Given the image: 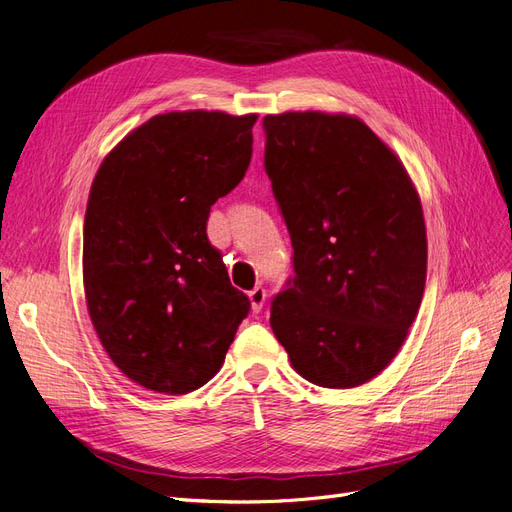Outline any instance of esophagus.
Here are the masks:
<instances>
[{
  "label": "esophagus",
  "mask_w": 512,
  "mask_h": 512,
  "mask_svg": "<svg viewBox=\"0 0 512 512\" xmlns=\"http://www.w3.org/2000/svg\"><path fill=\"white\" fill-rule=\"evenodd\" d=\"M265 301H267V290L262 286H256L252 292H250V303H252V312L258 314L262 307H265Z\"/></svg>",
  "instance_id": "esophagus-1"
}]
</instances>
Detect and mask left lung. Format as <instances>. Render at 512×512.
Returning a JSON list of instances; mask_svg holds the SVG:
<instances>
[{"instance_id": "8db88e82", "label": "left lung", "mask_w": 512, "mask_h": 512, "mask_svg": "<svg viewBox=\"0 0 512 512\" xmlns=\"http://www.w3.org/2000/svg\"><path fill=\"white\" fill-rule=\"evenodd\" d=\"M262 130L294 269L271 301L273 333L305 380L352 389L391 363L421 305V200L361 119L284 113Z\"/></svg>"}]
</instances>
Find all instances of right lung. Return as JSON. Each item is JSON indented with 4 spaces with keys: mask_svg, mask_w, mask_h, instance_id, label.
<instances>
[{
    "mask_svg": "<svg viewBox=\"0 0 512 512\" xmlns=\"http://www.w3.org/2000/svg\"><path fill=\"white\" fill-rule=\"evenodd\" d=\"M254 123L218 111L156 115L108 153L91 185L87 309L113 363L145 389H200L250 314L207 220L245 177Z\"/></svg>",
    "mask_w": 512,
    "mask_h": 512,
    "instance_id": "1",
    "label": "right lung"
}]
</instances>
